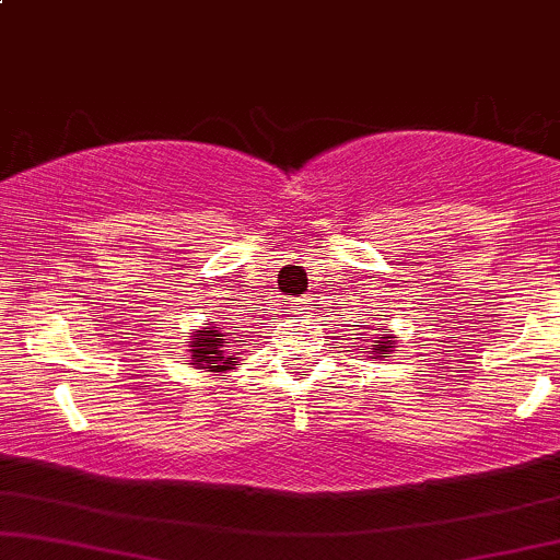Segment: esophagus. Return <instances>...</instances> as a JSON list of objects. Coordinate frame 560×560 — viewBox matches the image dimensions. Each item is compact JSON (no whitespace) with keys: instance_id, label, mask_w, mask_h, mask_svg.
Masks as SVG:
<instances>
[{"instance_id":"34e87169","label":"esophagus","mask_w":560,"mask_h":560,"mask_svg":"<svg viewBox=\"0 0 560 560\" xmlns=\"http://www.w3.org/2000/svg\"><path fill=\"white\" fill-rule=\"evenodd\" d=\"M307 305H313V302L311 300H298V302H292V311L294 313H298V311H311V307H307Z\"/></svg>"}]
</instances>
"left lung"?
<instances>
[{"label":"left lung","instance_id":"left-lung-1","mask_svg":"<svg viewBox=\"0 0 560 560\" xmlns=\"http://www.w3.org/2000/svg\"><path fill=\"white\" fill-rule=\"evenodd\" d=\"M371 342L365 347V352L369 355H376V358H387L389 355V347H392V337H387V334H382V337H371Z\"/></svg>","mask_w":560,"mask_h":560}]
</instances>
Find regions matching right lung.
<instances>
[{"label":"right lung","mask_w":560,"mask_h":560,"mask_svg":"<svg viewBox=\"0 0 560 560\" xmlns=\"http://www.w3.org/2000/svg\"><path fill=\"white\" fill-rule=\"evenodd\" d=\"M236 329V326H234ZM234 342H242L231 331H221L218 326H210L208 331H195V342H191V365L195 369H210V371H229L236 365L234 358Z\"/></svg>","instance_id":"add662e5"}]
</instances>
